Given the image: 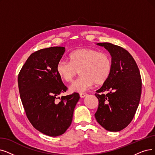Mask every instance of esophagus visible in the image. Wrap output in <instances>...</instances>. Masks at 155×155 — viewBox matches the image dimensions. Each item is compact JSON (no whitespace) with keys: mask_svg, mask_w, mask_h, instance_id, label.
<instances>
[{"mask_svg":"<svg viewBox=\"0 0 155 155\" xmlns=\"http://www.w3.org/2000/svg\"><path fill=\"white\" fill-rule=\"evenodd\" d=\"M86 95H87V94H85V93H81V94H79V96H80V97H81V98H84Z\"/></svg>","mask_w":155,"mask_h":155,"instance_id":"34e87169","label":"esophagus"}]
</instances>
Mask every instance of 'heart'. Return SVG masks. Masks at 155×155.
<instances>
[{
  "label": "heart",
  "mask_w": 155,
  "mask_h": 155,
  "mask_svg": "<svg viewBox=\"0 0 155 155\" xmlns=\"http://www.w3.org/2000/svg\"><path fill=\"white\" fill-rule=\"evenodd\" d=\"M68 61H61L56 71L61 80L71 82L79 71L80 76L70 86L71 91L83 92L95 83L101 84L109 78L113 69V59L109 53L99 52L92 48H81L74 51Z\"/></svg>",
  "instance_id": "1"
}]
</instances>
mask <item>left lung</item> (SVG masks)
<instances>
[{
    "label": "left lung",
    "instance_id": "left-lung-1",
    "mask_svg": "<svg viewBox=\"0 0 155 155\" xmlns=\"http://www.w3.org/2000/svg\"><path fill=\"white\" fill-rule=\"evenodd\" d=\"M104 46L113 59L110 75L95 96L98 107L95 114L97 122L110 132H118L132 121L142 91L140 71L135 60L126 49L109 42L97 44ZM107 91L106 94L103 92Z\"/></svg>",
    "mask_w": 155,
    "mask_h": 155
}]
</instances>
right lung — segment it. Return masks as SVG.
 Returning <instances> with one entry per match:
<instances>
[{"instance_id":"add662e5","label":"right lung","mask_w":155,"mask_h":155,"mask_svg":"<svg viewBox=\"0 0 155 155\" xmlns=\"http://www.w3.org/2000/svg\"><path fill=\"white\" fill-rule=\"evenodd\" d=\"M65 51L64 47L56 46L32 53L18 78L27 118L35 129L51 137L64 134L70 127L80 98L78 93L58 97L67 90L56 71Z\"/></svg>"}]
</instances>
